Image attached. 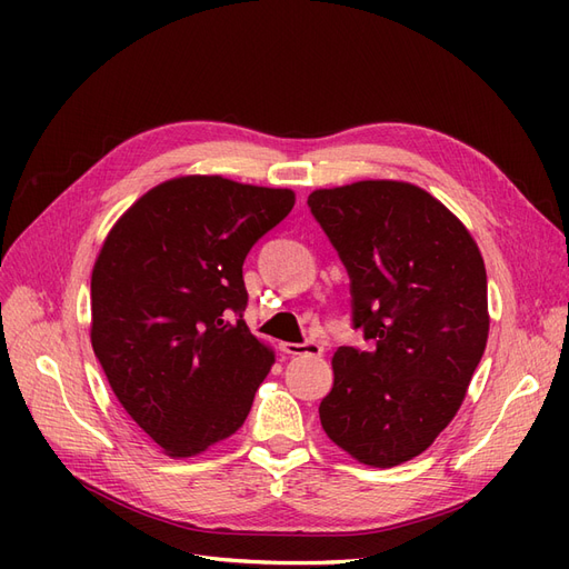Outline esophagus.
I'll return each instance as SVG.
<instances>
[{
  "mask_svg": "<svg viewBox=\"0 0 569 569\" xmlns=\"http://www.w3.org/2000/svg\"><path fill=\"white\" fill-rule=\"evenodd\" d=\"M282 351L289 356H322L325 349L318 341H301V343L287 341V343H282Z\"/></svg>",
  "mask_w": 569,
  "mask_h": 569,
  "instance_id": "obj_1",
  "label": "esophagus"
}]
</instances>
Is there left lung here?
<instances>
[{"label":"left lung","mask_w":569,"mask_h":569,"mask_svg":"<svg viewBox=\"0 0 569 569\" xmlns=\"http://www.w3.org/2000/svg\"><path fill=\"white\" fill-rule=\"evenodd\" d=\"M311 213L351 280L353 327L320 403L325 435L370 468L420 456L458 412L487 349V270L468 228L425 189L360 180L316 189Z\"/></svg>","instance_id":"8db88e82"}]
</instances>
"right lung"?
Segmentation results:
<instances>
[{
  "label": "right lung",
  "mask_w": 569,
  "mask_h": 569,
  "mask_svg": "<svg viewBox=\"0 0 569 569\" xmlns=\"http://www.w3.org/2000/svg\"><path fill=\"white\" fill-rule=\"evenodd\" d=\"M291 189L184 176L118 218L92 270V349L116 399L170 458L244 425L274 363L242 320V266Z\"/></svg>",
  "instance_id": "1"
}]
</instances>
